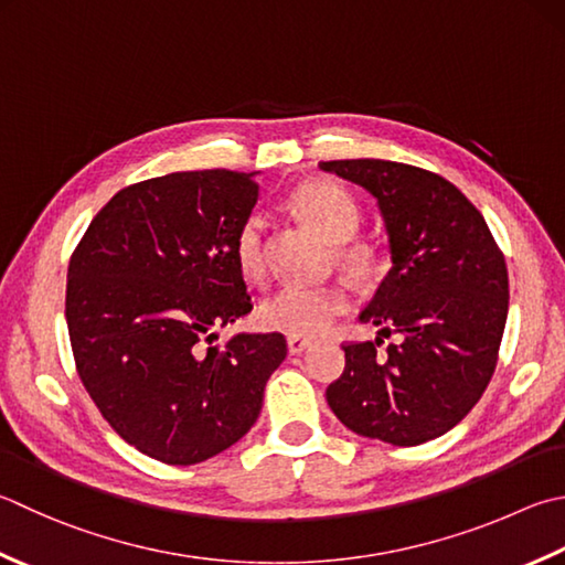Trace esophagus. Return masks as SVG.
<instances>
[{
    "label": "esophagus",
    "mask_w": 565,
    "mask_h": 565,
    "mask_svg": "<svg viewBox=\"0 0 565 565\" xmlns=\"http://www.w3.org/2000/svg\"><path fill=\"white\" fill-rule=\"evenodd\" d=\"M310 347H312L310 339H305V337H287V351H290V354H302V351L310 349Z\"/></svg>",
    "instance_id": "34e87169"
}]
</instances>
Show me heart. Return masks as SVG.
<instances>
[{
  "mask_svg": "<svg viewBox=\"0 0 565 565\" xmlns=\"http://www.w3.org/2000/svg\"><path fill=\"white\" fill-rule=\"evenodd\" d=\"M295 206L300 214L322 233L324 238L342 243L337 255L351 273H369L374 258L364 246L344 243L359 231L361 211L356 199L344 186L334 182H310L295 194ZM263 216L248 214L233 238V255L241 273L255 280L263 275ZM349 292L344 285H297L287 282L270 297H265L258 322L270 332L287 337H317L334 324L337 317L349 310Z\"/></svg>",
  "mask_w": 565,
  "mask_h": 565,
  "instance_id": "heart-1",
  "label": "heart"
}]
</instances>
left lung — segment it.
<instances>
[{
    "label": "left lung",
    "instance_id": "1",
    "mask_svg": "<svg viewBox=\"0 0 565 565\" xmlns=\"http://www.w3.org/2000/svg\"><path fill=\"white\" fill-rule=\"evenodd\" d=\"M319 169L376 196L393 268L361 322L376 342L344 344L327 403L349 430L401 448L440 438L482 398L509 310V275L484 216L428 169L334 159ZM383 335L394 342L381 350Z\"/></svg>",
    "mask_w": 565,
    "mask_h": 565
}]
</instances>
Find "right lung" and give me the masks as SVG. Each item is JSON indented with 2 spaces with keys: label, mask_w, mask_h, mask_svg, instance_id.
Wrapping results in <instances>:
<instances>
[{
  "label": "right lung",
  "mask_w": 565,
  "mask_h": 565,
  "mask_svg": "<svg viewBox=\"0 0 565 565\" xmlns=\"http://www.w3.org/2000/svg\"><path fill=\"white\" fill-rule=\"evenodd\" d=\"M255 177L174 172L125 186L71 255L66 322L85 391L125 443L164 465H196L258 420L285 337L216 327L253 310L233 238Z\"/></svg>",
  "instance_id": "obj_1"
}]
</instances>
